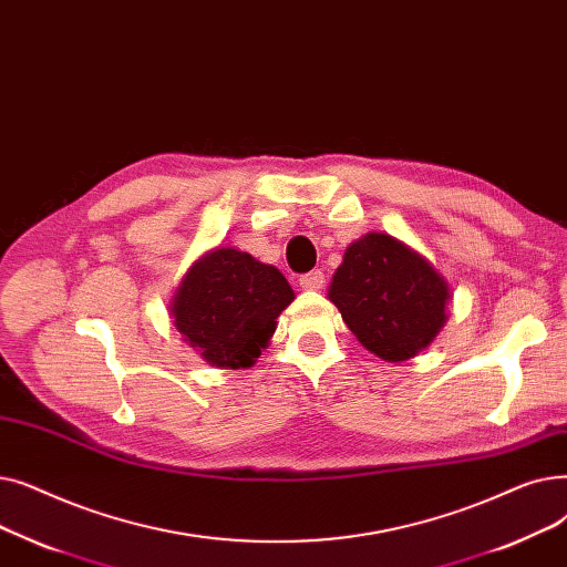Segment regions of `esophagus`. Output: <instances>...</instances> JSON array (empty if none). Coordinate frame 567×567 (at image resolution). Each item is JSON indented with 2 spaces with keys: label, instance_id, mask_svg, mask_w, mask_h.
Wrapping results in <instances>:
<instances>
[{
  "label": "esophagus",
  "instance_id": "1",
  "mask_svg": "<svg viewBox=\"0 0 567 567\" xmlns=\"http://www.w3.org/2000/svg\"><path fill=\"white\" fill-rule=\"evenodd\" d=\"M322 286H326V275H322L320 269H313V272H307L300 277L302 290H320Z\"/></svg>",
  "mask_w": 567,
  "mask_h": 567
}]
</instances>
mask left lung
<instances>
[{
	"label": "left lung",
	"instance_id": "left-lung-1",
	"mask_svg": "<svg viewBox=\"0 0 567 567\" xmlns=\"http://www.w3.org/2000/svg\"><path fill=\"white\" fill-rule=\"evenodd\" d=\"M328 295L348 330L388 362L415 358L447 320V281L388 233H369L346 249Z\"/></svg>",
	"mask_w": 567,
	"mask_h": 567
}]
</instances>
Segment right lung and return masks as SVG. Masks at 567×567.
<instances>
[{
	"label": "right lung",
	"mask_w": 567,
	"mask_h": 567,
	"mask_svg": "<svg viewBox=\"0 0 567 567\" xmlns=\"http://www.w3.org/2000/svg\"><path fill=\"white\" fill-rule=\"evenodd\" d=\"M292 300L295 292L275 265L224 247L192 265L171 302V316L207 364L247 369Z\"/></svg>",
	"instance_id": "add662e5"
}]
</instances>
